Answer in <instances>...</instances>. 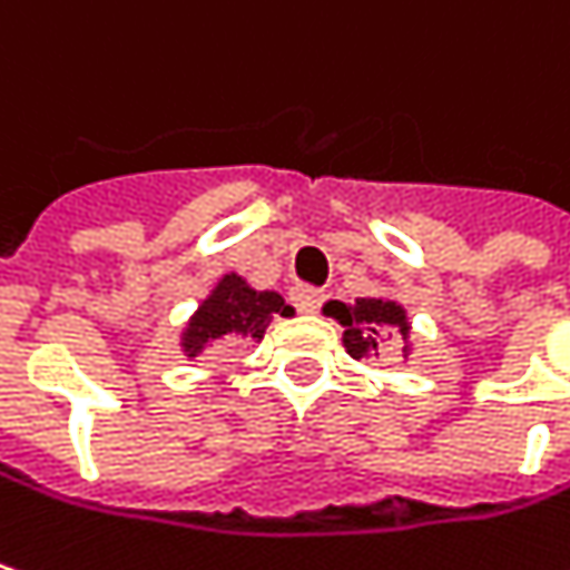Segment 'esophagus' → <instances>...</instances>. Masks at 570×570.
<instances>
[{"instance_id":"34e87169","label":"esophagus","mask_w":570,"mask_h":570,"mask_svg":"<svg viewBox=\"0 0 570 570\" xmlns=\"http://www.w3.org/2000/svg\"><path fill=\"white\" fill-rule=\"evenodd\" d=\"M292 302H295V307L302 314H317V307L324 305V295L317 288H295L292 292Z\"/></svg>"}]
</instances>
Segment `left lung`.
Segmentation results:
<instances>
[{
	"instance_id": "left-lung-1",
	"label": "left lung",
	"mask_w": 570,
	"mask_h": 570,
	"mask_svg": "<svg viewBox=\"0 0 570 570\" xmlns=\"http://www.w3.org/2000/svg\"><path fill=\"white\" fill-rule=\"evenodd\" d=\"M324 314L334 317L341 327H344V346L353 360H366L373 353H380V341H383V331L392 327L399 331L402 337V356H409L412 350V324H409V314L405 307L392 298H356L353 305L344 302H327Z\"/></svg>"
}]
</instances>
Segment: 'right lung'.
I'll list each match as a JSON object with an SVG mask.
<instances>
[{
  "instance_id": "right-lung-1",
  "label": "right lung",
  "mask_w": 570,
  "mask_h": 570,
  "mask_svg": "<svg viewBox=\"0 0 570 570\" xmlns=\"http://www.w3.org/2000/svg\"><path fill=\"white\" fill-rule=\"evenodd\" d=\"M285 298L278 292H259L243 275L226 272L210 288V295L197 305L181 331L184 356H200L207 346L259 344L272 314H285Z\"/></svg>"
}]
</instances>
